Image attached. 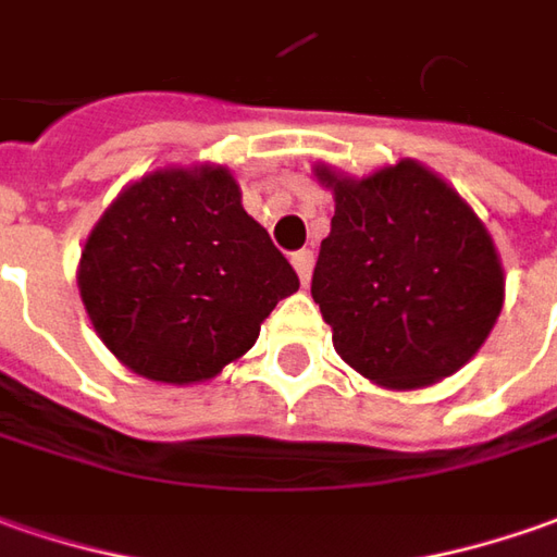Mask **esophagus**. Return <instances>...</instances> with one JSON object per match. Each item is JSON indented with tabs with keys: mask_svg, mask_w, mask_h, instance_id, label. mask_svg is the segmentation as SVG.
Returning <instances> with one entry per match:
<instances>
[{
	"mask_svg": "<svg viewBox=\"0 0 557 557\" xmlns=\"http://www.w3.org/2000/svg\"><path fill=\"white\" fill-rule=\"evenodd\" d=\"M293 268L295 274H298V280H301V286H308L310 268H313V252H310V249H298V252H293Z\"/></svg>",
	"mask_w": 557,
	"mask_h": 557,
	"instance_id": "obj_1",
	"label": "esophagus"
}]
</instances>
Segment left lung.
<instances>
[{"label": "left lung", "mask_w": 557, "mask_h": 557, "mask_svg": "<svg viewBox=\"0 0 557 557\" xmlns=\"http://www.w3.org/2000/svg\"><path fill=\"white\" fill-rule=\"evenodd\" d=\"M332 231L310 295L342 359L381 387L418 389L454 374L485 344L503 308V268L467 200L403 158L366 180L332 168Z\"/></svg>", "instance_id": "8db88e82"}]
</instances>
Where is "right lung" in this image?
<instances>
[{
    "label": "right lung",
    "instance_id": "obj_1",
    "mask_svg": "<svg viewBox=\"0 0 557 557\" xmlns=\"http://www.w3.org/2000/svg\"><path fill=\"white\" fill-rule=\"evenodd\" d=\"M293 264L244 210L225 168H164L127 185L90 231L78 293L97 335L149 381H210L244 357Z\"/></svg>",
    "mask_w": 557,
    "mask_h": 557
}]
</instances>
